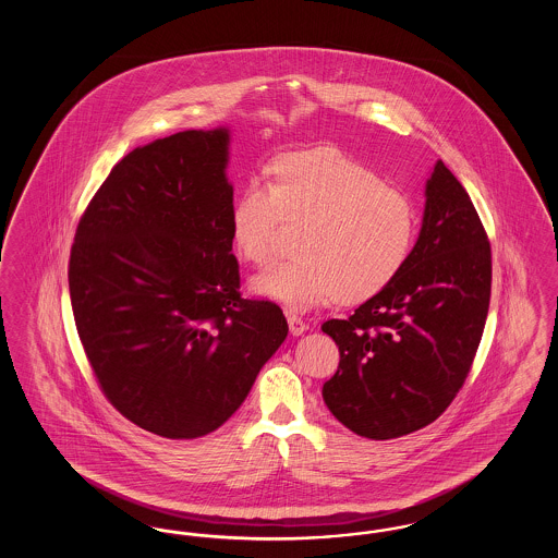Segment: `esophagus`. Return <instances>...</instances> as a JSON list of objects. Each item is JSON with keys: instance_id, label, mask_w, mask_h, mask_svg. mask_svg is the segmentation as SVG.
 <instances>
[{"instance_id": "obj_1", "label": "esophagus", "mask_w": 558, "mask_h": 558, "mask_svg": "<svg viewBox=\"0 0 558 558\" xmlns=\"http://www.w3.org/2000/svg\"><path fill=\"white\" fill-rule=\"evenodd\" d=\"M287 319H289V328H291L292 337H299V335H303L310 326L305 324V319L301 318V316H296V314H292V312H287Z\"/></svg>"}]
</instances>
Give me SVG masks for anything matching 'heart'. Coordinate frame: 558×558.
<instances>
[{"mask_svg": "<svg viewBox=\"0 0 558 558\" xmlns=\"http://www.w3.org/2000/svg\"><path fill=\"white\" fill-rule=\"evenodd\" d=\"M284 221L303 223L299 255L253 280V291L292 310L337 296L362 303L385 291L405 266L416 239L412 201L385 186L371 167L337 148L292 153L271 165V182L251 178L232 209V236L242 257L274 259Z\"/></svg>", "mask_w": 558, "mask_h": 558, "instance_id": "b5f03b06", "label": "heart"}]
</instances>
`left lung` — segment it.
Returning a JSON list of instances; mask_svg holds the SVG:
<instances>
[{"mask_svg":"<svg viewBox=\"0 0 558 558\" xmlns=\"http://www.w3.org/2000/svg\"><path fill=\"white\" fill-rule=\"evenodd\" d=\"M418 240L398 278L322 330L341 362L324 383L332 416L368 439L437 421L462 389L492 294V246L475 205L444 160L426 182Z\"/></svg>","mask_w":558,"mask_h":558,"instance_id":"8db88e82","label":"left lung"}]
</instances>
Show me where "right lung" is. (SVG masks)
<instances>
[{
    "mask_svg": "<svg viewBox=\"0 0 558 558\" xmlns=\"http://www.w3.org/2000/svg\"><path fill=\"white\" fill-rule=\"evenodd\" d=\"M228 144L217 128L135 148L71 248L73 316L102 393L167 439L223 425L289 335L276 303L240 296Z\"/></svg>",
    "mask_w": 558,
    "mask_h": 558,
    "instance_id": "add662e5",
    "label": "right lung"
}]
</instances>
